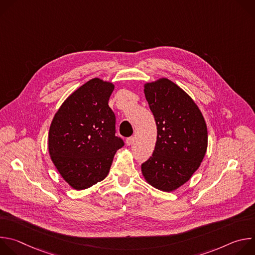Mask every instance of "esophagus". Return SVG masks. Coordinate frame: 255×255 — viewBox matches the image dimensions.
Segmentation results:
<instances>
[{"mask_svg": "<svg viewBox=\"0 0 255 255\" xmlns=\"http://www.w3.org/2000/svg\"><path fill=\"white\" fill-rule=\"evenodd\" d=\"M133 142H134V137H129L126 139V144L129 145V146L133 144Z\"/></svg>", "mask_w": 255, "mask_h": 255, "instance_id": "esophagus-1", "label": "esophagus"}]
</instances>
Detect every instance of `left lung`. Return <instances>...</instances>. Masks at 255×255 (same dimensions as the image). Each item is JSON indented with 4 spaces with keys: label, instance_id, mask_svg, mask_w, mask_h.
<instances>
[{
    "label": "left lung",
    "instance_id": "8db88e82",
    "mask_svg": "<svg viewBox=\"0 0 255 255\" xmlns=\"http://www.w3.org/2000/svg\"><path fill=\"white\" fill-rule=\"evenodd\" d=\"M144 95L157 126L155 148L141 165L153 188L173 192L200 167L208 147V130L195 101L166 78L144 84Z\"/></svg>",
    "mask_w": 255,
    "mask_h": 255
}]
</instances>
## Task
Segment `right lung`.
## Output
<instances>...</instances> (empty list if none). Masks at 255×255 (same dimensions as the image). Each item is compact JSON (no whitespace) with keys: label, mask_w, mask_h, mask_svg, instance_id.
<instances>
[{"label":"right lung","mask_w":255,"mask_h":255,"mask_svg":"<svg viewBox=\"0 0 255 255\" xmlns=\"http://www.w3.org/2000/svg\"><path fill=\"white\" fill-rule=\"evenodd\" d=\"M115 85L95 78L70 94L48 132V152L59 174L75 190L103 180L124 143L115 135L109 99Z\"/></svg>","instance_id":"obj_1"}]
</instances>
